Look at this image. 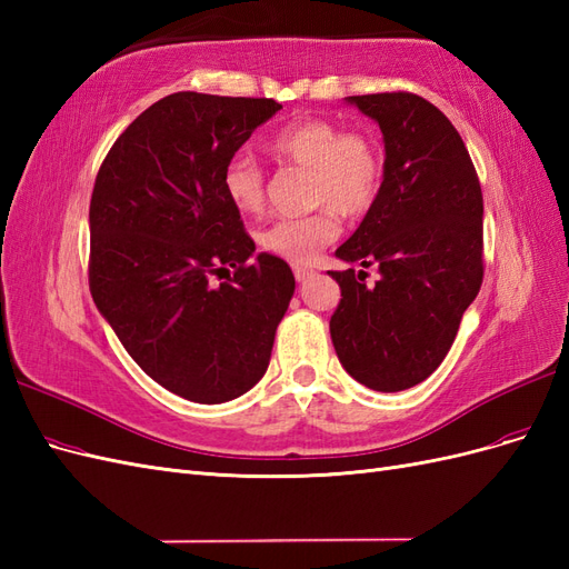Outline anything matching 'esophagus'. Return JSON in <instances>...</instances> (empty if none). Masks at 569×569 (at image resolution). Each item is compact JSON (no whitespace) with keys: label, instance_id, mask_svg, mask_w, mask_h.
<instances>
[{"label":"esophagus","instance_id":"obj_1","mask_svg":"<svg viewBox=\"0 0 569 569\" xmlns=\"http://www.w3.org/2000/svg\"><path fill=\"white\" fill-rule=\"evenodd\" d=\"M313 274V270L311 268H303V266H295V278L299 280V282H306L308 278H311Z\"/></svg>","mask_w":569,"mask_h":569}]
</instances>
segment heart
I'll list each match as a JSON object with an SVG mask.
<instances>
[{
  "label": "heart",
  "mask_w": 569,
  "mask_h": 569,
  "mask_svg": "<svg viewBox=\"0 0 569 569\" xmlns=\"http://www.w3.org/2000/svg\"><path fill=\"white\" fill-rule=\"evenodd\" d=\"M274 159L308 170V203L320 206L303 218H280L256 234L258 244L289 263H308L337 237V216H363L380 194L385 159L368 132L347 130L332 120L301 116L268 137ZM222 192L239 213H258L266 201V170L239 151L222 168Z\"/></svg>",
  "instance_id": "1"
}]
</instances>
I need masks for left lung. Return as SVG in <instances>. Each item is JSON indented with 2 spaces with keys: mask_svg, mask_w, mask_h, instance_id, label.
Instances as JSON below:
<instances>
[{
  "mask_svg": "<svg viewBox=\"0 0 569 569\" xmlns=\"http://www.w3.org/2000/svg\"><path fill=\"white\" fill-rule=\"evenodd\" d=\"M385 137V180L330 270L341 301L330 320L339 363L375 391H403L449 353L485 278V201L458 130L410 92L347 97ZM381 280L366 286L365 268Z\"/></svg>",
  "mask_w": 569,
  "mask_h": 569,
  "instance_id": "left-lung-1",
  "label": "left lung"
}]
</instances>
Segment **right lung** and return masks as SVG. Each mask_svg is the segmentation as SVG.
Returning <instances> with one entry per match:
<instances>
[{
	"mask_svg": "<svg viewBox=\"0 0 569 569\" xmlns=\"http://www.w3.org/2000/svg\"><path fill=\"white\" fill-rule=\"evenodd\" d=\"M280 109L274 99L168 94L118 137L94 180L92 299L134 363L187 401L226 403L261 380L295 297L282 258L249 261L256 244L220 182Z\"/></svg>",
	"mask_w": 569,
	"mask_h": 569,
	"instance_id": "1",
	"label": "right lung"
}]
</instances>
